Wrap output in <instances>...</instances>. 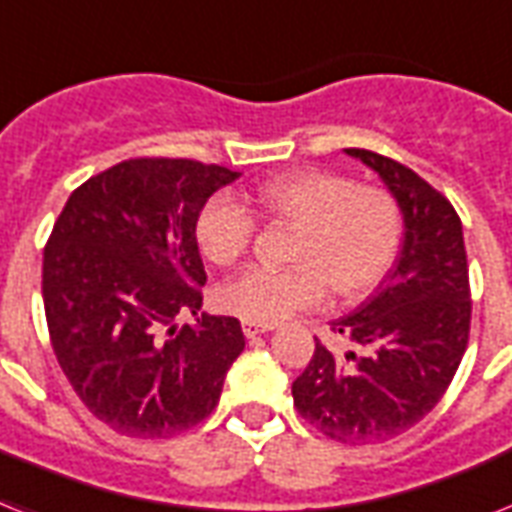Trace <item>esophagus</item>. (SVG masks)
I'll list each match as a JSON object with an SVG mask.
<instances>
[{
	"mask_svg": "<svg viewBox=\"0 0 512 512\" xmlns=\"http://www.w3.org/2000/svg\"><path fill=\"white\" fill-rule=\"evenodd\" d=\"M273 326H265V323H255V321H242V331L247 339H255V336L265 334V331H270Z\"/></svg>",
	"mask_w": 512,
	"mask_h": 512,
	"instance_id": "34e87169",
	"label": "esophagus"
}]
</instances>
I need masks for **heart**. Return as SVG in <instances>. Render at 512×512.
<instances>
[{
    "label": "heart",
    "instance_id": "b5f03b06",
    "mask_svg": "<svg viewBox=\"0 0 512 512\" xmlns=\"http://www.w3.org/2000/svg\"><path fill=\"white\" fill-rule=\"evenodd\" d=\"M260 215L297 226L292 268H247L215 294L223 313L273 326L336 297L376 289L397 260L402 210L392 191L357 186L331 170H292L257 186ZM257 220L231 197H213L197 218V242L213 265H234L255 239Z\"/></svg>",
    "mask_w": 512,
    "mask_h": 512
}]
</instances>
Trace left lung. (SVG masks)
<instances>
[{
    "label": "left lung",
    "mask_w": 512,
    "mask_h": 512,
    "mask_svg": "<svg viewBox=\"0 0 512 512\" xmlns=\"http://www.w3.org/2000/svg\"><path fill=\"white\" fill-rule=\"evenodd\" d=\"M347 155L376 170L400 202L405 239L376 294L331 323L365 355H334L315 339L292 397L310 426L355 447L405 434L442 400L468 347L471 286L463 223L450 199L402 162L368 149Z\"/></svg>",
    "instance_id": "left-lung-1"
}]
</instances>
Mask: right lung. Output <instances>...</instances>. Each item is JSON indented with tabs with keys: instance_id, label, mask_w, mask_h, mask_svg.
Masks as SVG:
<instances>
[{
	"instance_id": "right-lung-1",
	"label": "right lung",
	"mask_w": 512,
	"mask_h": 512,
	"mask_svg": "<svg viewBox=\"0 0 512 512\" xmlns=\"http://www.w3.org/2000/svg\"><path fill=\"white\" fill-rule=\"evenodd\" d=\"M239 173L173 157L118 162L78 186L44 247L49 339L81 402L112 431L168 439L213 413L242 323L199 315L197 218ZM194 314L197 324L177 328Z\"/></svg>"
}]
</instances>
